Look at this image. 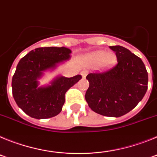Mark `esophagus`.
Listing matches in <instances>:
<instances>
[{"mask_svg": "<svg viewBox=\"0 0 157 157\" xmlns=\"http://www.w3.org/2000/svg\"><path fill=\"white\" fill-rule=\"evenodd\" d=\"M81 75H82V78H86V75H87V71L82 70L81 71Z\"/></svg>", "mask_w": 157, "mask_h": 157, "instance_id": "obj_1", "label": "esophagus"}]
</instances>
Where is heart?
<instances>
[{
    "label": "heart",
    "instance_id": "heart-1",
    "mask_svg": "<svg viewBox=\"0 0 157 157\" xmlns=\"http://www.w3.org/2000/svg\"><path fill=\"white\" fill-rule=\"evenodd\" d=\"M86 59L89 64L96 65L98 63L100 68L108 69L116 63V56L113 52L96 51L89 54Z\"/></svg>",
    "mask_w": 157,
    "mask_h": 157
}]
</instances>
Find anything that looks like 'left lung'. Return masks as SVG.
Listing matches in <instances>:
<instances>
[{
  "label": "left lung",
  "instance_id": "1",
  "mask_svg": "<svg viewBox=\"0 0 157 157\" xmlns=\"http://www.w3.org/2000/svg\"><path fill=\"white\" fill-rule=\"evenodd\" d=\"M117 63L105 71L86 76V101L96 113L120 117L134 109L148 89V72L141 58L120 45L110 46Z\"/></svg>",
  "mask_w": 157,
  "mask_h": 157
}]
</instances>
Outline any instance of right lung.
I'll list each match as a JSON object with an SVG mask.
<instances>
[{
    "label": "right lung",
    "instance_id": "right-lung-1",
    "mask_svg": "<svg viewBox=\"0 0 157 157\" xmlns=\"http://www.w3.org/2000/svg\"><path fill=\"white\" fill-rule=\"evenodd\" d=\"M71 52L65 47H41L30 51L19 60L12 77V95L26 114L40 120L53 117L61 112L65 93L79 81L82 76H60L46 87H38L37 79L43 71L68 59Z\"/></svg>",
    "mask_w": 157,
    "mask_h": 157
}]
</instances>
